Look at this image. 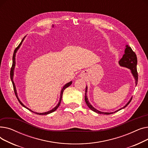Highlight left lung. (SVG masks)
Segmentation results:
<instances>
[{
    "label": "left lung",
    "mask_w": 148,
    "mask_h": 148,
    "mask_svg": "<svg viewBox=\"0 0 148 148\" xmlns=\"http://www.w3.org/2000/svg\"><path fill=\"white\" fill-rule=\"evenodd\" d=\"M137 56H136V53L133 51V50H132V49L130 47H129L128 45H127L125 50V53H124L122 58L119 61V64L121 66L128 68L131 70L132 74H133V77H134V79L136 81V86H137V82H138V73L137 71ZM87 89H88V88L86 86V90H85V92L86 93H85V97H84L85 102H86L87 106H88V107L90 108V110H92V111H94L97 113H99V114H110L114 113L116 112H118L119 110H121V109H122V108H124L125 107H126L130 104V103L131 102V101L132 99V97H131L130 100L125 106L120 108V109L115 111L114 112H112V113L102 112H100V111L97 110L96 108L93 107L89 102L87 94H87Z\"/></svg>",
    "instance_id": "1"
}]
</instances>
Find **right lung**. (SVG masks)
I'll return each instance as SVG.
<instances>
[{
    "label": "right lung",
    "mask_w": 148,
    "mask_h": 148,
    "mask_svg": "<svg viewBox=\"0 0 148 148\" xmlns=\"http://www.w3.org/2000/svg\"><path fill=\"white\" fill-rule=\"evenodd\" d=\"M25 38V37H24V38L23 39L22 41H21V42L20 43V44L18 45L17 47L15 49V50H14V54H13V56H12V67H11V71H10V77H11V81H12V83L13 88H14V90L15 94V95H16V97H17V99L18 100L19 103H20V104H21V106H23V107H25L26 108H27V109H28L29 110L31 111V112H33V113H36V114H40V115H45V114H50V113H52V112H53L55 111V110L57 109V108L59 107V105H60V102H61L62 98V95H63V92H64V90H65V89L66 88H68V86H69L70 85H71V84H72V82H69V83H66V84L65 85V86L63 87V88L62 89V90H61V92H60V99H59V103H58V105H57V106H56L55 107L53 108L52 110H50V111H49V112H44V113H36V112H33L32 110H31L30 109H29V108H28L27 107H26V106H25L24 104H23V103H22L20 101V100L19 99L18 97V96H17V93L16 88H15V84H14V81H13V76H14V70L15 65V54H16V53H17V50H18V49L20 48V45H21V44H22V42L23 41V40H24Z\"/></svg>",
    "instance_id": "obj_1"
}]
</instances>
